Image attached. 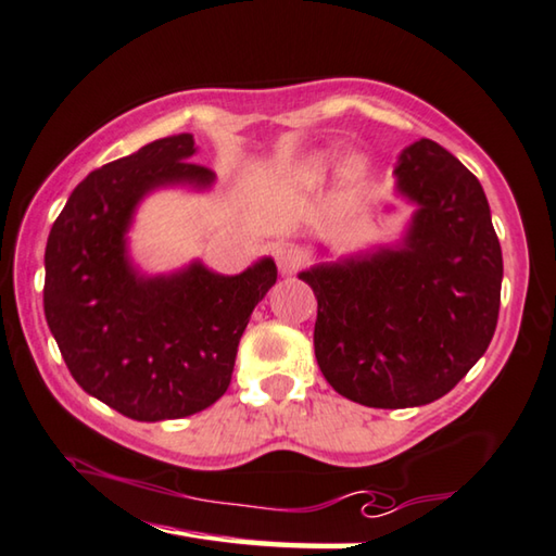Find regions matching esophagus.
Masks as SVG:
<instances>
[{
    "label": "esophagus",
    "instance_id": "obj_1",
    "mask_svg": "<svg viewBox=\"0 0 556 556\" xmlns=\"http://www.w3.org/2000/svg\"><path fill=\"white\" fill-rule=\"evenodd\" d=\"M275 260H277V267L281 275H294L301 265V252L291 243H279L275 248Z\"/></svg>",
    "mask_w": 556,
    "mask_h": 556
}]
</instances>
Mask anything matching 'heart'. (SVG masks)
<instances>
[{
	"mask_svg": "<svg viewBox=\"0 0 556 556\" xmlns=\"http://www.w3.org/2000/svg\"><path fill=\"white\" fill-rule=\"evenodd\" d=\"M365 173H367V163H365V157H362V155H348L345 160H342V177H345L348 181H355ZM301 175L308 177L311 169H304Z\"/></svg>",
	"mask_w": 556,
	"mask_h": 556,
	"instance_id": "1",
	"label": "heart"
}]
</instances>
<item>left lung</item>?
Instances as JSON below:
<instances>
[{"mask_svg":"<svg viewBox=\"0 0 556 556\" xmlns=\"http://www.w3.org/2000/svg\"><path fill=\"white\" fill-rule=\"evenodd\" d=\"M393 175L416 204L401 243L299 275L318 299L323 377L369 408L445 396L486 352L501 306V243L479 179L428 138L403 150Z\"/></svg>","mask_w":556,"mask_h":556,"instance_id":"1","label":"left lung"}]
</instances>
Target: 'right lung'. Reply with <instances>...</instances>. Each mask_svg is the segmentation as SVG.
I'll list each match as a JSON object with an SVG mask.
<instances>
[{
	"label": "right lung",
	"instance_id": "right-lung-1",
	"mask_svg": "<svg viewBox=\"0 0 556 556\" xmlns=\"http://www.w3.org/2000/svg\"><path fill=\"white\" fill-rule=\"evenodd\" d=\"M194 153V136L179 134L94 169L48 236L43 311L60 355L89 396L134 420L187 418L224 396L252 311L277 281L271 257L236 277L201 262L148 277L130 262L140 199L214 185Z\"/></svg>",
	"mask_w": 556,
	"mask_h": 556
}]
</instances>
